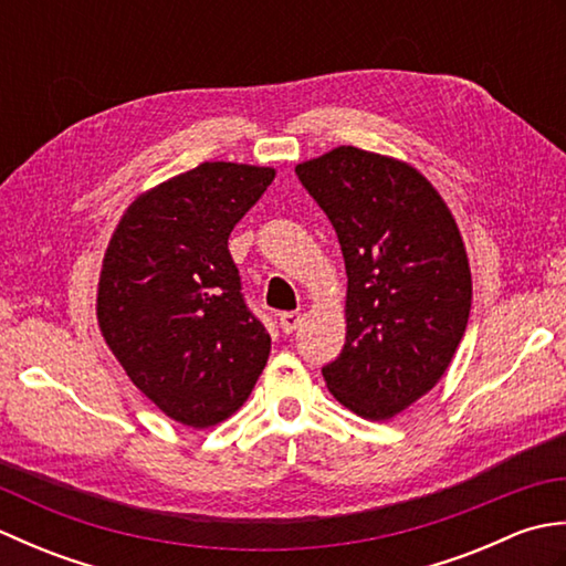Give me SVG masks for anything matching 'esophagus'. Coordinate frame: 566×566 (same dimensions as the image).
I'll list each match as a JSON object with an SVG mask.
<instances>
[{"mask_svg": "<svg viewBox=\"0 0 566 566\" xmlns=\"http://www.w3.org/2000/svg\"><path fill=\"white\" fill-rule=\"evenodd\" d=\"M298 326H302V314H296V311H284V314H280V328L284 333H294Z\"/></svg>", "mask_w": 566, "mask_h": 566, "instance_id": "34e87169", "label": "esophagus"}]
</instances>
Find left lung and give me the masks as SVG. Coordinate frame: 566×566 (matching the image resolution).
Masks as SVG:
<instances>
[{"mask_svg": "<svg viewBox=\"0 0 566 566\" xmlns=\"http://www.w3.org/2000/svg\"><path fill=\"white\" fill-rule=\"evenodd\" d=\"M296 175L347 272L345 345L323 379L357 416L394 418L436 387L464 335L472 274L460 228L436 187L387 155L340 146Z\"/></svg>", "mask_w": 566, "mask_h": 566, "instance_id": "1", "label": "left lung"}]
</instances>
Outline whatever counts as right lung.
<instances>
[{
	"mask_svg": "<svg viewBox=\"0 0 566 566\" xmlns=\"http://www.w3.org/2000/svg\"><path fill=\"white\" fill-rule=\"evenodd\" d=\"M272 167L201 163L140 195L106 248L97 318L130 381L172 420L209 428L238 411L270 357L228 252Z\"/></svg>",
	"mask_w": 566,
	"mask_h": 566,
	"instance_id": "obj_1",
	"label": "right lung"
}]
</instances>
